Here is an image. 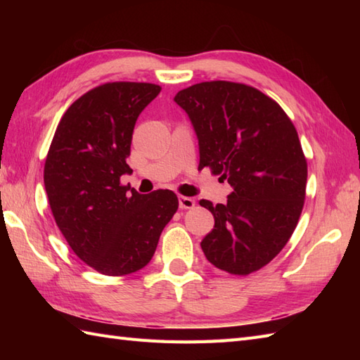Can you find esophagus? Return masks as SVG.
Segmentation results:
<instances>
[{
  "label": "esophagus",
  "instance_id": "esophagus-1",
  "mask_svg": "<svg viewBox=\"0 0 360 360\" xmlns=\"http://www.w3.org/2000/svg\"><path fill=\"white\" fill-rule=\"evenodd\" d=\"M179 207L181 209H193L195 207V200L188 196H179Z\"/></svg>",
  "mask_w": 360,
  "mask_h": 360
}]
</instances>
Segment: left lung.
Wrapping results in <instances>:
<instances>
[{"label": "left lung", "instance_id": "obj_1", "mask_svg": "<svg viewBox=\"0 0 360 360\" xmlns=\"http://www.w3.org/2000/svg\"><path fill=\"white\" fill-rule=\"evenodd\" d=\"M200 141V168L226 179V204L201 200L215 218L201 241L205 258L232 275H249L280 254L307 196L308 162L281 106L254 86L212 80L179 91Z\"/></svg>", "mask_w": 360, "mask_h": 360}]
</instances>
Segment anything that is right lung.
<instances>
[{"instance_id": "right-lung-1", "label": "right lung", "mask_w": 360, "mask_h": 360, "mask_svg": "<svg viewBox=\"0 0 360 360\" xmlns=\"http://www.w3.org/2000/svg\"><path fill=\"white\" fill-rule=\"evenodd\" d=\"M160 93L155 83L110 82L79 97L63 117L44 162L53 219L83 263L120 277L150 263L159 236L178 210L172 190L141 195L120 182L133 129Z\"/></svg>"}]
</instances>
